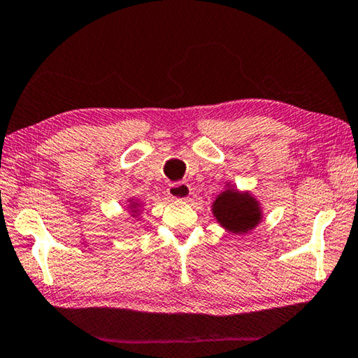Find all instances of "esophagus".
Segmentation results:
<instances>
[{
	"mask_svg": "<svg viewBox=\"0 0 358 358\" xmlns=\"http://www.w3.org/2000/svg\"><path fill=\"white\" fill-rule=\"evenodd\" d=\"M189 194H191V188L188 183H185V181H178V183H173L169 186V197H172V199L185 201L188 199Z\"/></svg>",
	"mask_w": 358,
	"mask_h": 358,
	"instance_id": "obj_1",
	"label": "esophagus"
}]
</instances>
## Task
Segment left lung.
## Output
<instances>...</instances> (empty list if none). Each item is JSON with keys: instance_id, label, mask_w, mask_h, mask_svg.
Wrapping results in <instances>:
<instances>
[{"instance_id": "8db88e82", "label": "left lung", "mask_w": 358, "mask_h": 358, "mask_svg": "<svg viewBox=\"0 0 358 358\" xmlns=\"http://www.w3.org/2000/svg\"><path fill=\"white\" fill-rule=\"evenodd\" d=\"M213 215L218 223L232 234H242L253 229L261 221V208L250 194L228 189L213 202Z\"/></svg>"}]
</instances>
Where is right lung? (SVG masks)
<instances>
[{
	"mask_svg": "<svg viewBox=\"0 0 358 358\" xmlns=\"http://www.w3.org/2000/svg\"><path fill=\"white\" fill-rule=\"evenodd\" d=\"M130 207H134V210H135V208H137V207H138V203H135V202H132V203H130ZM134 210H132V212H134Z\"/></svg>",
	"mask_w": 358,
	"mask_h": 358,
	"instance_id": "add662e5",
	"label": "right lung"
}]
</instances>
